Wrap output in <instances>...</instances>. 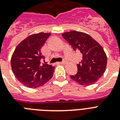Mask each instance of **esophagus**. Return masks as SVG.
<instances>
[{
    "instance_id": "1",
    "label": "esophagus",
    "mask_w": 120,
    "mask_h": 120,
    "mask_svg": "<svg viewBox=\"0 0 120 120\" xmlns=\"http://www.w3.org/2000/svg\"><path fill=\"white\" fill-rule=\"evenodd\" d=\"M59 63H60L61 64H66V61H62V62H59Z\"/></svg>"
}]
</instances>
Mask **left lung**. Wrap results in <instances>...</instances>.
Wrapping results in <instances>:
<instances>
[{"instance_id":"obj_1","label":"left lung","mask_w":120,"mask_h":120,"mask_svg":"<svg viewBox=\"0 0 120 120\" xmlns=\"http://www.w3.org/2000/svg\"><path fill=\"white\" fill-rule=\"evenodd\" d=\"M62 36L74 50L82 55L81 63L77 65L78 72L70 78L82 86L95 83L106 70L107 56L101 45L85 33L71 31L62 34Z\"/></svg>"}]
</instances>
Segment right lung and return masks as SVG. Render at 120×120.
Returning <instances> with one entry per match:
<instances>
[{
  "mask_svg": "<svg viewBox=\"0 0 120 120\" xmlns=\"http://www.w3.org/2000/svg\"><path fill=\"white\" fill-rule=\"evenodd\" d=\"M50 33H39L28 36L17 45L11 59V68L17 80L25 86L36 88L49 81L55 67L41 64L45 59L41 52Z\"/></svg>",
  "mask_w": 120,
  "mask_h": 120,
  "instance_id": "1",
  "label": "right lung"
}]
</instances>
